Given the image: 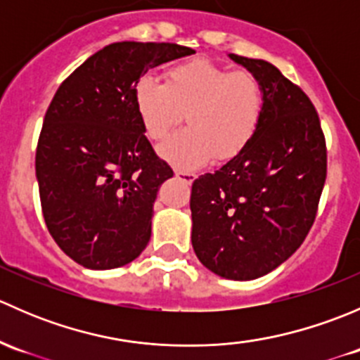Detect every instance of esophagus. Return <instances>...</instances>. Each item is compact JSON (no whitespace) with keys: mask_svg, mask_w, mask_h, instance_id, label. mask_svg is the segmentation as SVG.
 Here are the masks:
<instances>
[{"mask_svg":"<svg viewBox=\"0 0 360 360\" xmlns=\"http://www.w3.org/2000/svg\"><path fill=\"white\" fill-rule=\"evenodd\" d=\"M176 177L183 179L184 183L191 184V183H193V179H195V174L193 172H186V170H179V169H177L176 170Z\"/></svg>","mask_w":360,"mask_h":360,"instance_id":"esophagus-1","label":"esophagus"}]
</instances>
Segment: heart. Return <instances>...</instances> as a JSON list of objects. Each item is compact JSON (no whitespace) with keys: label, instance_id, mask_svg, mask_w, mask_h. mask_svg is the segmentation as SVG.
<instances>
[{"label":"heart","instance_id":"heart-1","mask_svg":"<svg viewBox=\"0 0 360 360\" xmlns=\"http://www.w3.org/2000/svg\"><path fill=\"white\" fill-rule=\"evenodd\" d=\"M134 106L144 134L162 141L186 111L188 129L160 146V157L181 170L230 160L249 146L264 115V90L250 71H231L209 59L176 64L165 83L151 75L134 86Z\"/></svg>","mask_w":360,"mask_h":360}]
</instances>
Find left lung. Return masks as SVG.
Returning <instances> with one entry per match:
<instances>
[{
    "mask_svg": "<svg viewBox=\"0 0 360 360\" xmlns=\"http://www.w3.org/2000/svg\"><path fill=\"white\" fill-rule=\"evenodd\" d=\"M259 78L264 115L242 153L191 186V244L231 281L263 277L303 244L328 174L324 132L307 94L274 64L230 53Z\"/></svg>",
    "mask_w": 360,
    "mask_h": 360,
    "instance_id": "obj_1",
    "label": "left lung"
}]
</instances>
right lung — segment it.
Wrapping results in <instances>:
<instances>
[{
	"label": "right lung",
	"mask_w": 360,
	"mask_h": 360,
	"mask_svg": "<svg viewBox=\"0 0 360 360\" xmlns=\"http://www.w3.org/2000/svg\"><path fill=\"white\" fill-rule=\"evenodd\" d=\"M191 53L176 43H111L57 89L36 179L50 235L82 266L111 270L146 249L158 188L174 172L144 136L134 86L148 69Z\"/></svg>",
	"instance_id": "right-lung-1"
}]
</instances>
